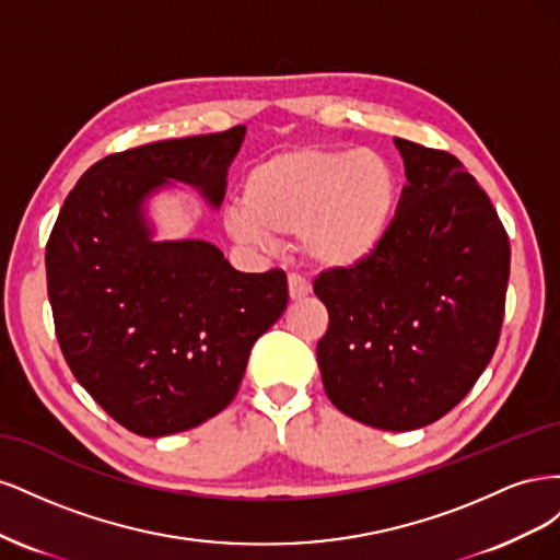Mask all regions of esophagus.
Wrapping results in <instances>:
<instances>
[{"label":"esophagus","mask_w":560,"mask_h":560,"mask_svg":"<svg viewBox=\"0 0 560 560\" xmlns=\"http://www.w3.org/2000/svg\"><path fill=\"white\" fill-rule=\"evenodd\" d=\"M308 294H311V282H308L306 278H301V276L292 273V276H290V296H292L294 301H299V299L308 296Z\"/></svg>","instance_id":"34e87169"}]
</instances>
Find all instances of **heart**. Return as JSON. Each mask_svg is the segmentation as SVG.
<instances>
[{
    "instance_id": "1",
    "label": "heart",
    "mask_w": 560,
    "mask_h": 560,
    "mask_svg": "<svg viewBox=\"0 0 560 560\" xmlns=\"http://www.w3.org/2000/svg\"><path fill=\"white\" fill-rule=\"evenodd\" d=\"M395 210L397 173L378 151L296 147L249 167L224 224L257 249L301 238L317 268L348 270L381 247Z\"/></svg>"
}]
</instances>
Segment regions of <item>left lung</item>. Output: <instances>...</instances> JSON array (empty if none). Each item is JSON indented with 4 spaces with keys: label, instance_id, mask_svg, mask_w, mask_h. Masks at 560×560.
Segmentation results:
<instances>
[{
    "label": "left lung",
    "instance_id": "8db88e82",
    "mask_svg": "<svg viewBox=\"0 0 560 560\" xmlns=\"http://www.w3.org/2000/svg\"><path fill=\"white\" fill-rule=\"evenodd\" d=\"M409 184L381 247L319 273L329 311L317 343L338 411L406 432L446 416L498 348L510 238L493 202L448 151L395 138Z\"/></svg>",
    "mask_w": 560,
    "mask_h": 560
}]
</instances>
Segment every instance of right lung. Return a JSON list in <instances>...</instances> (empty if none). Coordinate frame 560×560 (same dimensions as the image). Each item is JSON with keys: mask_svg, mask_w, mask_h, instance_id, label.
Wrapping results in <instances>:
<instances>
[{"mask_svg": "<svg viewBox=\"0 0 560 560\" xmlns=\"http://www.w3.org/2000/svg\"><path fill=\"white\" fill-rule=\"evenodd\" d=\"M245 126L118 151L81 175L46 243L56 336L74 378L126 430L165 436L224 411L252 346L284 313L280 268L241 273L206 241H151L167 179L219 208Z\"/></svg>", "mask_w": 560, "mask_h": 560, "instance_id": "1", "label": "right lung"}]
</instances>
